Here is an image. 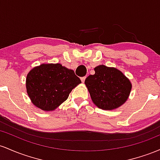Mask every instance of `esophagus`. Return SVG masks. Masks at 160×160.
Masks as SVG:
<instances>
[{
  "instance_id": "esophagus-1",
  "label": "esophagus",
  "mask_w": 160,
  "mask_h": 160,
  "mask_svg": "<svg viewBox=\"0 0 160 160\" xmlns=\"http://www.w3.org/2000/svg\"><path fill=\"white\" fill-rule=\"evenodd\" d=\"M85 78H86V77L85 76V77H82V78H81V80H82V82H85Z\"/></svg>"
}]
</instances>
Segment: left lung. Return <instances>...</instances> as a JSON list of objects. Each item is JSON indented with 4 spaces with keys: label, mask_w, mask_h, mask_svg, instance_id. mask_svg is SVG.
<instances>
[{
    "label": "left lung",
    "mask_w": 160,
    "mask_h": 160,
    "mask_svg": "<svg viewBox=\"0 0 160 160\" xmlns=\"http://www.w3.org/2000/svg\"><path fill=\"white\" fill-rule=\"evenodd\" d=\"M94 71L95 74L87 77L85 83L95 105L106 110L122 105L131 92L130 81L115 68L100 65Z\"/></svg>",
    "instance_id": "1"
}]
</instances>
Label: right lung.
<instances>
[{"instance_id":"1","label":"right lung","mask_w":160,"mask_h":160,"mask_svg":"<svg viewBox=\"0 0 160 160\" xmlns=\"http://www.w3.org/2000/svg\"><path fill=\"white\" fill-rule=\"evenodd\" d=\"M81 82L74 71L60 63L42 64L27 75L26 89L34 105L51 111L67 100L72 90Z\"/></svg>"}]
</instances>
